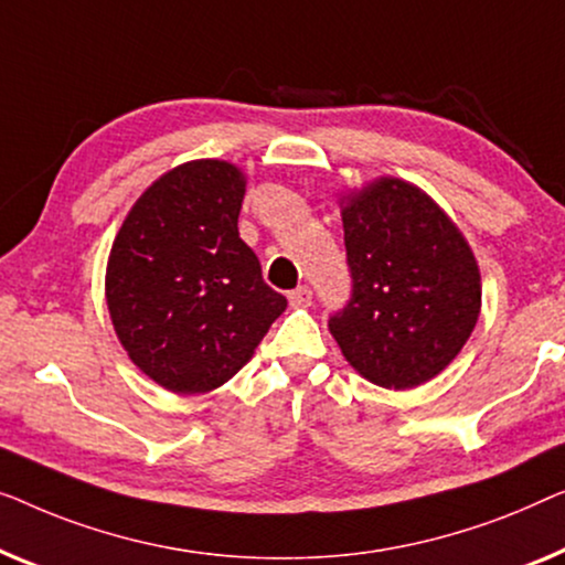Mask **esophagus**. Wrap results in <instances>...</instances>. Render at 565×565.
I'll return each mask as SVG.
<instances>
[{
  "mask_svg": "<svg viewBox=\"0 0 565 565\" xmlns=\"http://www.w3.org/2000/svg\"><path fill=\"white\" fill-rule=\"evenodd\" d=\"M289 305L294 309L309 307V305H312V289H309V286H297V289L289 291Z\"/></svg>",
  "mask_w": 565,
  "mask_h": 565,
  "instance_id": "esophagus-1",
  "label": "esophagus"
}]
</instances>
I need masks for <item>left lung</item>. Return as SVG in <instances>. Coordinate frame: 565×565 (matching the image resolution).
<instances>
[{"instance_id": "obj_1", "label": "left lung", "mask_w": 565, "mask_h": 565, "mask_svg": "<svg viewBox=\"0 0 565 565\" xmlns=\"http://www.w3.org/2000/svg\"><path fill=\"white\" fill-rule=\"evenodd\" d=\"M353 291L330 317L345 361L384 388L425 384L471 338L481 276L466 237L423 189L376 179L343 202Z\"/></svg>"}]
</instances>
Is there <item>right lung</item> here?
Here are the masks:
<instances>
[{
  "label": "right lung",
  "mask_w": 565,
  "mask_h": 565,
  "mask_svg": "<svg viewBox=\"0 0 565 565\" xmlns=\"http://www.w3.org/2000/svg\"><path fill=\"white\" fill-rule=\"evenodd\" d=\"M245 177L189 161L132 204L107 264V307L130 361L173 394H204L253 359L286 297L237 233Z\"/></svg>",
  "instance_id": "obj_1"
}]
</instances>
